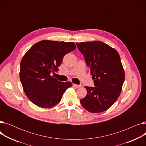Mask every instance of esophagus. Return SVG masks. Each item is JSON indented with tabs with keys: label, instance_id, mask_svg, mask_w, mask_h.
<instances>
[{
	"label": "esophagus",
	"instance_id": "obj_1",
	"mask_svg": "<svg viewBox=\"0 0 146 146\" xmlns=\"http://www.w3.org/2000/svg\"><path fill=\"white\" fill-rule=\"evenodd\" d=\"M73 86H74V87H76V88H79L81 87V85H76V84H73Z\"/></svg>",
	"mask_w": 146,
	"mask_h": 146
}]
</instances>
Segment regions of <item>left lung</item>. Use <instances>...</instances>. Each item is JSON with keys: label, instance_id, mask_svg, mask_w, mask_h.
<instances>
[{"label": "left lung", "instance_id": "8db88e82", "mask_svg": "<svg viewBox=\"0 0 146 146\" xmlns=\"http://www.w3.org/2000/svg\"><path fill=\"white\" fill-rule=\"evenodd\" d=\"M76 44L85 57L95 86L85 87L87 95L80 99V104L90 112H104L116 102L124 82V70L119 54L101 41Z\"/></svg>", "mask_w": 146, "mask_h": 146}]
</instances>
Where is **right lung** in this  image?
Instances as JSON below:
<instances>
[{
	"label": "right lung",
	"mask_w": 146,
	"mask_h": 146,
	"mask_svg": "<svg viewBox=\"0 0 146 146\" xmlns=\"http://www.w3.org/2000/svg\"><path fill=\"white\" fill-rule=\"evenodd\" d=\"M76 48L73 42L42 40L33 45L21 62L20 80L29 100L44 108L61 101L70 82H61L51 76L58 70L66 54Z\"/></svg>",
	"instance_id": "add662e5"
}]
</instances>
